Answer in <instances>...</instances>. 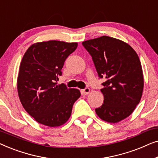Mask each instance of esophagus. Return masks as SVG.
Instances as JSON below:
<instances>
[{
	"label": "esophagus",
	"mask_w": 158,
	"mask_h": 158,
	"mask_svg": "<svg viewBox=\"0 0 158 158\" xmlns=\"http://www.w3.org/2000/svg\"><path fill=\"white\" fill-rule=\"evenodd\" d=\"M90 89L89 88H85V89L82 90V93H83V94L84 95H88L90 93Z\"/></svg>",
	"instance_id": "1"
}]
</instances>
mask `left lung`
I'll use <instances>...</instances> for the list:
<instances>
[{"mask_svg": "<svg viewBox=\"0 0 158 158\" xmlns=\"http://www.w3.org/2000/svg\"><path fill=\"white\" fill-rule=\"evenodd\" d=\"M88 52L99 78L105 82L101 91L103 103L96 114L110 123L120 122L130 115L142 98L144 78L137 54L128 44L103 36L82 42Z\"/></svg>", "mask_w": 158, "mask_h": 158, "instance_id": "8db88e82", "label": "left lung"}]
</instances>
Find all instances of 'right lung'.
I'll use <instances>...</instances> for the list:
<instances>
[{
    "mask_svg": "<svg viewBox=\"0 0 158 158\" xmlns=\"http://www.w3.org/2000/svg\"><path fill=\"white\" fill-rule=\"evenodd\" d=\"M77 47L76 42L51 40L32 44L23 55L17 80L19 99L40 124L50 127L64 124L81 96L79 90L57 83L64 61Z\"/></svg>",
    "mask_w": 158,
    "mask_h": 158,
    "instance_id": "1",
    "label": "right lung"
}]
</instances>
